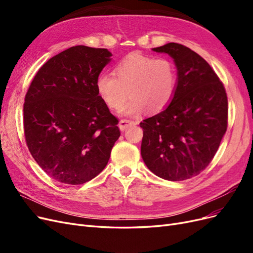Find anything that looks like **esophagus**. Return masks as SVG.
Wrapping results in <instances>:
<instances>
[{
	"label": "esophagus",
	"mask_w": 253,
	"mask_h": 253,
	"mask_svg": "<svg viewBox=\"0 0 253 253\" xmlns=\"http://www.w3.org/2000/svg\"><path fill=\"white\" fill-rule=\"evenodd\" d=\"M135 125H136L135 121L127 120V119H121L119 121V128L121 129V131H125V129H126L128 126H135Z\"/></svg>",
	"instance_id": "obj_1"
}]
</instances>
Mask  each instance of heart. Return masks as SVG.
I'll use <instances>...</instances> for the list:
<instances>
[{"instance_id": "b5f03b06", "label": "heart", "mask_w": 253, "mask_h": 253, "mask_svg": "<svg viewBox=\"0 0 253 253\" xmlns=\"http://www.w3.org/2000/svg\"><path fill=\"white\" fill-rule=\"evenodd\" d=\"M177 86V72L168 58H154L138 52L127 55L115 67V75L102 73L97 79V91L112 110H120L128 95L132 99L124 109L135 116L145 109L156 113L170 104Z\"/></svg>"}]
</instances>
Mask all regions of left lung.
<instances>
[{
	"label": "left lung",
	"mask_w": 253,
	"mask_h": 253,
	"mask_svg": "<svg viewBox=\"0 0 253 253\" xmlns=\"http://www.w3.org/2000/svg\"><path fill=\"white\" fill-rule=\"evenodd\" d=\"M153 50L173 59L177 86L165 110L140 122L141 157L160 178L189 179L208 167L226 133L227 94L215 72L192 49L168 43Z\"/></svg>",
	"instance_id": "left-lung-1"
}]
</instances>
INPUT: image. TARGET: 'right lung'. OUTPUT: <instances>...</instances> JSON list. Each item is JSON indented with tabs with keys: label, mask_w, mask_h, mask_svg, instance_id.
<instances>
[{
	"label": "right lung",
	"mask_w": 253,
	"mask_h": 253,
	"mask_svg": "<svg viewBox=\"0 0 253 253\" xmlns=\"http://www.w3.org/2000/svg\"><path fill=\"white\" fill-rule=\"evenodd\" d=\"M111 51L77 45L45 63L24 103L28 150L42 170L67 185H82L100 173L120 136L118 119L97 91Z\"/></svg>",
	"instance_id": "right-lung-1"
}]
</instances>
